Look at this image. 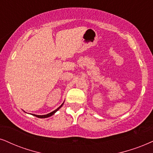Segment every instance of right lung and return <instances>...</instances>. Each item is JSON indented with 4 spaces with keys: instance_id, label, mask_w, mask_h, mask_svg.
<instances>
[{
    "instance_id": "obj_1",
    "label": "right lung",
    "mask_w": 153,
    "mask_h": 153,
    "mask_svg": "<svg viewBox=\"0 0 153 153\" xmlns=\"http://www.w3.org/2000/svg\"><path fill=\"white\" fill-rule=\"evenodd\" d=\"M63 103L61 104V106H60V107H59V108H57L56 109V110H54V111H53L52 112H51V113H49V114H46V115H36V114H34V116H35V117H38V118H41V119H43V118H47V117H51V116H52L53 114H55V112H56L58 110H59L60 108H61V107H62L63 106Z\"/></svg>"
}]
</instances>
